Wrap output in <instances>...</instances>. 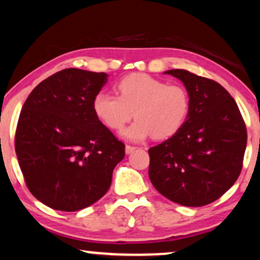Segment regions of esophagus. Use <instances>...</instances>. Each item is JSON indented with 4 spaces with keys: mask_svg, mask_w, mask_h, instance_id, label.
Here are the masks:
<instances>
[{
    "mask_svg": "<svg viewBox=\"0 0 260 260\" xmlns=\"http://www.w3.org/2000/svg\"><path fill=\"white\" fill-rule=\"evenodd\" d=\"M137 148L136 146H132V145H126V154H132V152L136 150Z\"/></svg>",
    "mask_w": 260,
    "mask_h": 260,
    "instance_id": "34e87169",
    "label": "esophagus"
}]
</instances>
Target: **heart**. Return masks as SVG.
I'll return each instance as SVG.
<instances>
[{
	"label": "heart",
	"instance_id": "obj_1",
	"mask_svg": "<svg viewBox=\"0 0 260 260\" xmlns=\"http://www.w3.org/2000/svg\"><path fill=\"white\" fill-rule=\"evenodd\" d=\"M116 89L118 96L99 92L93 99V110L114 131L122 129L134 112L137 120L122 133L128 140L140 142L150 136L170 138L189 114V94L180 84H167L148 74H131L118 81Z\"/></svg>",
	"mask_w": 260,
	"mask_h": 260
}]
</instances>
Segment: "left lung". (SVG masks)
Returning <instances> with one entry per match:
<instances>
[{"mask_svg": "<svg viewBox=\"0 0 260 260\" xmlns=\"http://www.w3.org/2000/svg\"><path fill=\"white\" fill-rule=\"evenodd\" d=\"M165 74L184 83L190 109L176 134L149 149V178L171 201L201 207L224 195L239 178L246 124L236 102L218 82L181 69Z\"/></svg>", "mask_w": 260, "mask_h": 260, "instance_id": "1", "label": "left lung"}]
</instances>
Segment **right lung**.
I'll list each match as a JSON object with an SVG mask.
<instances>
[{
  "label": "right lung",
  "mask_w": 260,
  "mask_h": 260,
  "mask_svg": "<svg viewBox=\"0 0 260 260\" xmlns=\"http://www.w3.org/2000/svg\"><path fill=\"white\" fill-rule=\"evenodd\" d=\"M108 75L64 69L34 88L15 131L27 189L53 209L75 212L98 201L124 157V144L100 122L93 99Z\"/></svg>",
  "instance_id": "right-lung-1"
}]
</instances>
